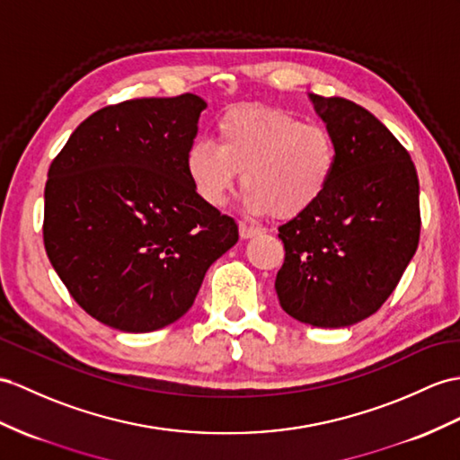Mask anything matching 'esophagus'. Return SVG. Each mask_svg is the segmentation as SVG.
<instances>
[{
  "label": "esophagus",
  "mask_w": 460,
  "mask_h": 460,
  "mask_svg": "<svg viewBox=\"0 0 460 460\" xmlns=\"http://www.w3.org/2000/svg\"><path fill=\"white\" fill-rule=\"evenodd\" d=\"M257 234H261V230H260V228L250 226V224H245V222H240V238L248 240V238L257 236Z\"/></svg>",
  "instance_id": "obj_1"
}]
</instances>
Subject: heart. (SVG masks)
<instances>
[{
  "label": "heart",
  "instance_id": "1",
  "mask_svg": "<svg viewBox=\"0 0 460 460\" xmlns=\"http://www.w3.org/2000/svg\"><path fill=\"white\" fill-rule=\"evenodd\" d=\"M340 150L322 122H302L281 109L242 105L217 122V144L195 142L187 175L210 207L226 203L242 172L243 203L253 215L295 218L326 195Z\"/></svg>",
  "mask_w": 460,
  "mask_h": 460
}]
</instances>
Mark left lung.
<instances>
[{
  "mask_svg": "<svg viewBox=\"0 0 460 460\" xmlns=\"http://www.w3.org/2000/svg\"><path fill=\"white\" fill-rule=\"evenodd\" d=\"M310 99L338 142V172L314 207L279 226L275 290L295 320L345 328L385 305L416 253L420 183L408 150L367 109Z\"/></svg>",
  "mask_w": 460,
  "mask_h": 460,
  "instance_id": "8db88e82",
  "label": "left lung"
}]
</instances>
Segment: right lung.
Listing matches in <instances>:
<instances>
[{
    "mask_svg": "<svg viewBox=\"0 0 460 460\" xmlns=\"http://www.w3.org/2000/svg\"><path fill=\"white\" fill-rule=\"evenodd\" d=\"M205 107L193 93L103 107L50 164L44 248L74 300L105 326H170L238 242V224L207 205L187 175Z\"/></svg>",
    "mask_w": 460,
    "mask_h": 460,
    "instance_id": "right-lung-1",
    "label": "right lung"
}]
</instances>
